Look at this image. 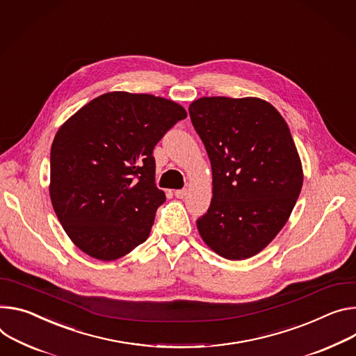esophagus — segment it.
Listing matches in <instances>:
<instances>
[{"mask_svg":"<svg viewBox=\"0 0 356 356\" xmlns=\"http://www.w3.org/2000/svg\"><path fill=\"white\" fill-rule=\"evenodd\" d=\"M186 195H187V188H181V190L175 191V196L177 199H183V197H186Z\"/></svg>","mask_w":356,"mask_h":356,"instance_id":"esophagus-1","label":"esophagus"}]
</instances>
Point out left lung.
Returning a JSON list of instances; mask_svg holds the SVG:
<instances>
[{
    "label": "left lung",
    "mask_w": 356,
    "mask_h": 356,
    "mask_svg": "<svg viewBox=\"0 0 356 356\" xmlns=\"http://www.w3.org/2000/svg\"><path fill=\"white\" fill-rule=\"evenodd\" d=\"M213 173V197L197 220L203 241L227 260L264 250L293 211L304 181L286 122L260 98L204 96L188 106Z\"/></svg>",
    "instance_id": "8db88e82"
}]
</instances>
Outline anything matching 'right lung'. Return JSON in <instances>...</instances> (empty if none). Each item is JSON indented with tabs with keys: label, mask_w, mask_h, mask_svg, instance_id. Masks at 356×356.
<instances>
[{
	"label": "right lung",
	"mask_w": 356,
	"mask_h": 356,
	"mask_svg": "<svg viewBox=\"0 0 356 356\" xmlns=\"http://www.w3.org/2000/svg\"><path fill=\"white\" fill-rule=\"evenodd\" d=\"M186 116L173 101L118 90L92 99L58 129L49 196L79 250L113 261L147 240L166 200L154 183L153 149Z\"/></svg>",
	"instance_id": "obj_1"
}]
</instances>
